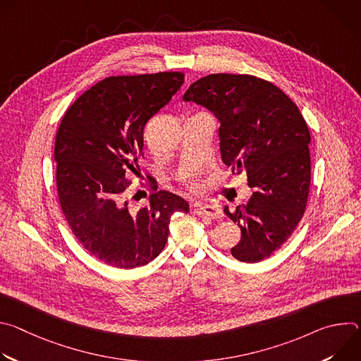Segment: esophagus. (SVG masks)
<instances>
[{
    "label": "esophagus",
    "instance_id": "1",
    "mask_svg": "<svg viewBox=\"0 0 361 361\" xmlns=\"http://www.w3.org/2000/svg\"><path fill=\"white\" fill-rule=\"evenodd\" d=\"M192 213L195 216L209 217V219H221V209L219 205H194Z\"/></svg>",
    "mask_w": 361,
    "mask_h": 361
}]
</instances>
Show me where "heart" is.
Listing matches in <instances>:
<instances>
[{
    "mask_svg": "<svg viewBox=\"0 0 361 361\" xmlns=\"http://www.w3.org/2000/svg\"><path fill=\"white\" fill-rule=\"evenodd\" d=\"M185 187L187 188H190L191 191H197L198 190V183L195 181V180H192V178H188V180H185Z\"/></svg>",
    "mask_w": 361,
    "mask_h": 361,
    "instance_id": "1",
    "label": "heart"
}]
</instances>
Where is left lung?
I'll list each match as a JSON object with an SVG mask.
<instances>
[{
    "label": "left lung",
    "mask_w": 361,
    "mask_h": 361,
    "mask_svg": "<svg viewBox=\"0 0 361 361\" xmlns=\"http://www.w3.org/2000/svg\"><path fill=\"white\" fill-rule=\"evenodd\" d=\"M184 101L209 109L220 121V151L233 174L254 188L245 205L224 213L238 224L231 248L244 263L263 262L291 237L304 216L312 180L310 131L288 95L250 74H210L190 85Z\"/></svg>",
    "instance_id": "1"
}]
</instances>
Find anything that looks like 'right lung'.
I'll return each instance as SVG.
<instances>
[{"label": "right lung", "mask_w": 361, "mask_h": 361, "mask_svg": "<svg viewBox=\"0 0 361 361\" xmlns=\"http://www.w3.org/2000/svg\"><path fill=\"white\" fill-rule=\"evenodd\" d=\"M184 73L109 77L84 91L66 111L56 135L57 192L78 243L99 262L134 269L152 262L169 238L174 213L188 202L147 176L149 204L138 212L127 200L144 157V127L169 104Z\"/></svg>", "instance_id": "1"}]
</instances>
